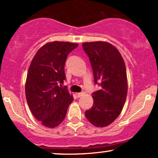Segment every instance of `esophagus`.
Instances as JSON below:
<instances>
[{"mask_svg": "<svg viewBox=\"0 0 158 158\" xmlns=\"http://www.w3.org/2000/svg\"><path fill=\"white\" fill-rule=\"evenodd\" d=\"M85 95V92H81V93H77V97L78 98H79V97H81V96H84Z\"/></svg>", "mask_w": 158, "mask_h": 158, "instance_id": "1", "label": "esophagus"}]
</instances>
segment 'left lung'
Instances as JSON below:
<instances>
[{"label":"left lung","mask_w":158,"mask_h":158,"mask_svg":"<svg viewBox=\"0 0 158 158\" xmlns=\"http://www.w3.org/2000/svg\"><path fill=\"white\" fill-rule=\"evenodd\" d=\"M82 48L90 60L95 84L100 86L93 93L94 105L85 111V116L94 126L107 127L120 115L125 104L126 65L118 49L107 42L84 43Z\"/></svg>","instance_id":"8db88e82"}]
</instances>
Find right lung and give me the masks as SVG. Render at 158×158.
<instances>
[{"label": "right lung", "instance_id": "obj_1", "mask_svg": "<svg viewBox=\"0 0 158 158\" xmlns=\"http://www.w3.org/2000/svg\"><path fill=\"white\" fill-rule=\"evenodd\" d=\"M77 43L54 41L42 46L32 60L26 81V97L30 110L43 126L57 127L62 122L73 98L67 87L64 64Z\"/></svg>", "mask_w": 158, "mask_h": 158}]
</instances>
